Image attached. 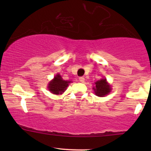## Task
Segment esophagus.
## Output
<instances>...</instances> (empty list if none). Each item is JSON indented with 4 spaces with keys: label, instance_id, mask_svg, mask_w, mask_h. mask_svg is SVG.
Returning <instances> with one entry per match:
<instances>
[{
    "label": "esophagus",
    "instance_id": "34e87169",
    "mask_svg": "<svg viewBox=\"0 0 151 151\" xmlns=\"http://www.w3.org/2000/svg\"><path fill=\"white\" fill-rule=\"evenodd\" d=\"M79 81H81V82H84V77H80L79 78Z\"/></svg>",
    "mask_w": 151,
    "mask_h": 151
}]
</instances>
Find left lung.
<instances>
[{"label": "left lung", "mask_w": 151, "mask_h": 151, "mask_svg": "<svg viewBox=\"0 0 151 151\" xmlns=\"http://www.w3.org/2000/svg\"><path fill=\"white\" fill-rule=\"evenodd\" d=\"M95 94L98 96H104L111 91V87L106 82V79H102L95 83L93 88Z\"/></svg>", "instance_id": "1"}]
</instances>
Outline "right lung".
Segmentation results:
<instances>
[{"instance_id": "right-lung-1", "label": "right lung", "mask_w": 151, "mask_h": 151, "mask_svg": "<svg viewBox=\"0 0 151 151\" xmlns=\"http://www.w3.org/2000/svg\"><path fill=\"white\" fill-rule=\"evenodd\" d=\"M71 81L63 80L61 76L58 74L55 76L52 81H50L48 89L55 94H60L65 91L66 88L69 85L68 84Z\"/></svg>"}]
</instances>
